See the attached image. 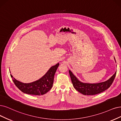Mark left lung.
<instances>
[{
  "mask_svg": "<svg viewBox=\"0 0 121 121\" xmlns=\"http://www.w3.org/2000/svg\"><path fill=\"white\" fill-rule=\"evenodd\" d=\"M69 72L74 88L84 95H94L105 91L111 86L116 75V72H115L112 76L106 81L99 83L90 84L80 81L70 70H69Z\"/></svg>",
  "mask_w": 121,
  "mask_h": 121,
  "instance_id": "8db88e82",
  "label": "left lung"
}]
</instances>
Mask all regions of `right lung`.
Here are the masks:
<instances>
[{"label": "right lung", "instance_id": "obj_1", "mask_svg": "<svg viewBox=\"0 0 121 121\" xmlns=\"http://www.w3.org/2000/svg\"><path fill=\"white\" fill-rule=\"evenodd\" d=\"M59 65V63H57L52 66L42 77L30 83H22L13 78L11 74L10 76L16 86L23 93L30 95H42L52 88L54 77Z\"/></svg>", "mask_w": 121, "mask_h": 121}]
</instances>
